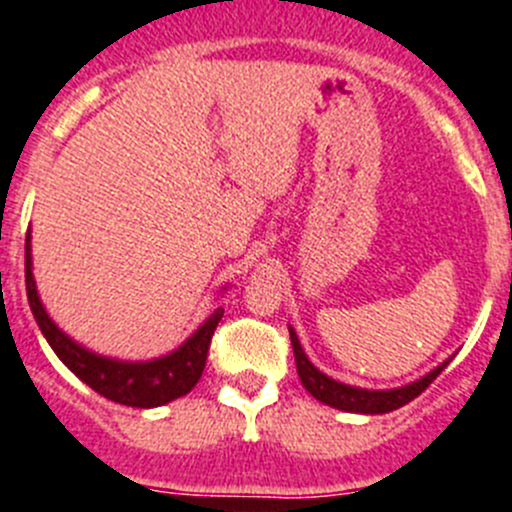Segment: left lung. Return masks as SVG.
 <instances>
[{
    "label": "left lung",
    "mask_w": 512,
    "mask_h": 512,
    "mask_svg": "<svg viewBox=\"0 0 512 512\" xmlns=\"http://www.w3.org/2000/svg\"><path fill=\"white\" fill-rule=\"evenodd\" d=\"M290 344H293V354H296V370L303 382V388H306L313 398L321 400V403L347 413H390L395 411V408H403L405 403H411L413 398H418V395L444 372V367L449 365V362H444V365L436 367L434 372H428L426 377L411 382V385H405V388L362 390L352 388V385H344V382L331 380L324 372L316 370V367L308 362L306 352L301 349V342H298V336L293 329H290Z\"/></svg>",
    "instance_id": "left-lung-1"
}]
</instances>
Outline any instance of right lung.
<instances>
[{
    "label": "right lung",
    "mask_w": 512,
    "mask_h": 512,
    "mask_svg": "<svg viewBox=\"0 0 512 512\" xmlns=\"http://www.w3.org/2000/svg\"><path fill=\"white\" fill-rule=\"evenodd\" d=\"M25 285L32 316L38 321L40 331L53 347V352L61 357L63 365L99 395L114 400V403L132 405V408H155V405L170 403V400L191 393L206 367L216 324L224 316V308H216L204 321V326L168 357L153 359V362H117V359L99 357V354H91L89 349L78 347L50 321L38 298L35 280H32L30 234H27L25 242Z\"/></svg>",
    "instance_id": "right-lung-1"
}]
</instances>
